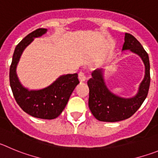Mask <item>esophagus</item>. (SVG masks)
Segmentation results:
<instances>
[{
	"instance_id": "obj_1",
	"label": "esophagus",
	"mask_w": 158,
	"mask_h": 158,
	"mask_svg": "<svg viewBox=\"0 0 158 158\" xmlns=\"http://www.w3.org/2000/svg\"><path fill=\"white\" fill-rule=\"evenodd\" d=\"M79 81H80L81 82H85V81L86 80V75H85L84 72H79Z\"/></svg>"
}]
</instances>
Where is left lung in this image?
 Returning <instances> with one entry per match:
<instances>
[{
    "label": "left lung",
    "instance_id": "left-lung-1",
    "mask_svg": "<svg viewBox=\"0 0 158 158\" xmlns=\"http://www.w3.org/2000/svg\"><path fill=\"white\" fill-rule=\"evenodd\" d=\"M130 50L143 60L145 76L138 92L131 98H122L111 92L104 79L103 69H97L87 82L89 86V108L97 120L104 122H117L131 117L140 108L148 94L150 83V60L143 45L133 35L126 33L122 51Z\"/></svg>",
    "mask_w": 158,
    "mask_h": 158
}]
</instances>
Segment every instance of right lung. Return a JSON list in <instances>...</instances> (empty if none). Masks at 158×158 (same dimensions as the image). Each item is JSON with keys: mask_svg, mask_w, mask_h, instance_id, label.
<instances>
[{"mask_svg": "<svg viewBox=\"0 0 158 158\" xmlns=\"http://www.w3.org/2000/svg\"><path fill=\"white\" fill-rule=\"evenodd\" d=\"M46 32L47 29L45 28L35 30L16 45L10 66L9 80L14 98L25 113L39 119L52 120L62 113L71 94L79 83L78 74L60 76L52 84L40 89H29L23 86L16 74L17 64L24 49L35 38L42 37Z\"/></svg>", "mask_w": 158, "mask_h": 158, "instance_id": "obj_1", "label": "right lung"}]
</instances>
